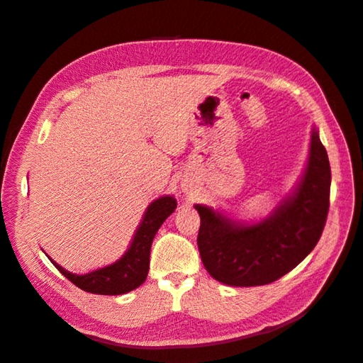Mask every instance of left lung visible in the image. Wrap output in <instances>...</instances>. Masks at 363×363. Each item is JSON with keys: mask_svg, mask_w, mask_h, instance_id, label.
<instances>
[{"mask_svg": "<svg viewBox=\"0 0 363 363\" xmlns=\"http://www.w3.org/2000/svg\"><path fill=\"white\" fill-rule=\"evenodd\" d=\"M330 163L318 131L311 157L292 199L256 225H235L211 207L200 213V256L211 276L230 286H262L279 280L309 255L320 240L330 206Z\"/></svg>", "mask_w": 363, "mask_h": 363, "instance_id": "8db88e82", "label": "left lung"}]
</instances>
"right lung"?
<instances>
[{
    "mask_svg": "<svg viewBox=\"0 0 363 363\" xmlns=\"http://www.w3.org/2000/svg\"><path fill=\"white\" fill-rule=\"evenodd\" d=\"M175 207H177V203L172 196H162V199L151 203L128 251L111 267L96 269L84 274V276H77V274L65 271L54 260H50L71 283L86 292L119 295L133 291L145 281L150 269V250L152 239H155L164 219L175 211Z\"/></svg>",
    "mask_w": 363,
    "mask_h": 363,
    "instance_id": "1",
    "label": "right lung"
}]
</instances>
